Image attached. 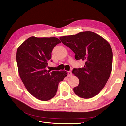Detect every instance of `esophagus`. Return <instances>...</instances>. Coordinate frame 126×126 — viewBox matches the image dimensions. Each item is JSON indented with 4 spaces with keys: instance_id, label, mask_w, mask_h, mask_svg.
<instances>
[{
    "instance_id": "esophagus-1",
    "label": "esophagus",
    "mask_w": 126,
    "mask_h": 126,
    "mask_svg": "<svg viewBox=\"0 0 126 126\" xmlns=\"http://www.w3.org/2000/svg\"><path fill=\"white\" fill-rule=\"evenodd\" d=\"M67 74H68V76H71L72 75V73L71 71H67Z\"/></svg>"
}]
</instances>
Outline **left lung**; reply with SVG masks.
I'll list each match as a JSON object with an SVG mask.
<instances>
[{
	"label": "left lung",
	"mask_w": 126,
	"mask_h": 126,
	"mask_svg": "<svg viewBox=\"0 0 126 126\" xmlns=\"http://www.w3.org/2000/svg\"><path fill=\"white\" fill-rule=\"evenodd\" d=\"M60 39L75 54L76 60L85 62L84 67L73 68L72 72L79 80L73 89L75 94L84 99L95 96L106 85L112 69L113 52L110 44L90 31L61 37Z\"/></svg>",
	"instance_id": "left-lung-1"
}]
</instances>
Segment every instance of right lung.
I'll use <instances>...</instances> for the list:
<instances>
[{"mask_svg": "<svg viewBox=\"0 0 126 126\" xmlns=\"http://www.w3.org/2000/svg\"><path fill=\"white\" fill-rule=\"evenodd\" d=\"M60 43L61 41L56 37L32 36L23 42L17 50L16 60L21 80L27 91L41 101H48L54 97L59 82L67 75L65 71L46 70L52 51Z\"/></svg>", "mask_w": 126, "mask_h": 126, "instance_id": "obj_1", "label": "right lung"}]
</instances>
